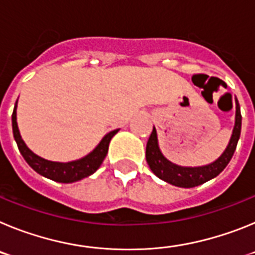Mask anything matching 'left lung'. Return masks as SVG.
<instances>
[{"label":"left lung","instance_id":"obj_1","mask_svg":"<svg viewBox=\"0 0 255 255\" xmlns=\"http://www.w3.org/2000/svg\"><path fill=\"white\" fill-rule=\"evenodd\" d=\"M236 112H235V125H234L233 134L230 138L229 144L224 153L218 157L216 161L206 166H199V167H185V166H179L168 161L163 155V153L159 149L158 138H157V131L153 126V131L150 134L147 143V149H145V158L150 170L155 176L159 177L163 181L168 182L171 185L179 186V188H194V186L202 185L209 180L215 179L222 171L225 170L229 162L233 158L234 152L238 145L239 138H240V131H242V114H240V106L238 100L235 98Z\"/></svg>","mask_w":255,"mask_h":255}]
</instances>
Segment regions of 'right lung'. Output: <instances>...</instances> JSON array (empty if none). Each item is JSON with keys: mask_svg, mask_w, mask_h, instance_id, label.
Returning <instances> with one entry per match:
<instances>
[{"mask_svg": "<svg viewBox=\"0 0 255 255\" xmlns=\"http://www.w3.org/2000/svg\"><path fill=\"white\" fill-rule=\"evenodd\" d=\"M16 108L17 101L15 103V107H13L12 112V132L13 138H15V141H16L17 148H19L21 155L24 157L26 163L35 172H38L42 176L47 177V179H51L57 182H64V184L79 181V180L91 176L92 173L96 172L100 168L101 164H102L106 155H107L110 141H111V139L119 131V129H116L114 131H110L108 134H106L102 138V140L100 141V144L91 153H88L87 155H84L83 158L70 162L48 161V159L42 158L38 154H35L33 150L29 149L25 141L22 140L19 128H17Z\"/></svg>", "mask_w": 255, "mask_h": 255, "instance_id": "obj_1", "label": "right lung"}]
</instances>
